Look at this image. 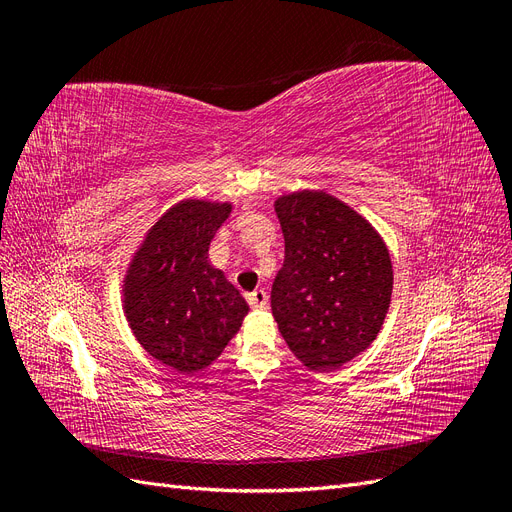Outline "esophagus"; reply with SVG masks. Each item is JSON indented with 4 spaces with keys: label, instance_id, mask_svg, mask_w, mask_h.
I'll use <instances>...</instances> for the list:
<instances>
[{
    "label": "esophagus",
    "instance_id": "1",
    "mask_svg": "<svg viewBox=\"0 0 512 512\" xmlns=\"http://www.w3.org/2000/svg\"><path fill=\"white\" fill-rule=\"evenodd\" d=\"M267 299H269L267 292L262 290V288H258V290L247 294V303H250L254 309H265V307H267Z\"/></svg>",
    "mask_w": 512,
    "mask_h": 512
}]
</instances>
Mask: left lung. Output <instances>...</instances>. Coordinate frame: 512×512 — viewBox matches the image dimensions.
Listing matches in <instances>:
<instances>
[{
  "label": "left lung",
  "instance_id": "1",
  "mask_svg": "<svg viewBox=\"0 0 512 512\" xmlns=\"http://www.w3.org/2000/svg\"><path fill=\"white\" fill-rule=\"evenodd\" d=\"M275 213L286 256L271 288L273 318L307 369H339L380 333L393 292L389 250L365 218L331 194L282 196Z\"/></svg>",
  "mask_w": 512,
  "mask_h": 512
}]
</instances>
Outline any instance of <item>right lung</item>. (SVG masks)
Returning a JSON list of instances; mask_svg holds the SVG:
<instances>
[{"mask_svg":"<svg viewBox=\"0 0 512 512\" xmlns=\"http://www.w3.org/2000/svg\"><path fill=\"white\" fill-rule=\"evenodd\" d=\"M228 203L181 200L149 232L126 275L130 329L153 359L179 374L205 369L241 327L247 303L207 262Z\"/></svg>","mask_w":512,"mask_h":512,"instance_id":"obj_1","label":"right lung"}]
</instances>
